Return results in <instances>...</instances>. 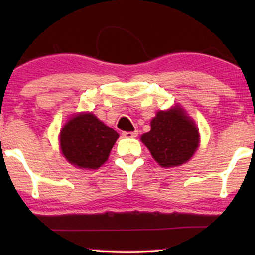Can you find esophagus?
<instances>
[{"mask_svg":"<svg viewBox=\"0 0 255 255\" xmlns=\"http://www.w3.org/2000/svg\"><path fill=\"white\" fill-rule=\"evenodd\" d=\"M123 137L125 138H135L138 135V131H133V132H123Z\"/></svg>","mask_w":255,"mask_h":255,"instance_id":"34e87169","label":"esophagus"}]
</instances>
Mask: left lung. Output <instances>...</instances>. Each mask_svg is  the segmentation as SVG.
Wrapping results in <instances>:
<instances>
[{
	"label": "left lung",
	"instance_id": "left-lung-1",
	"mask_svg": "<svg viewBox=\"0 0 255 255\" xmlns=\"http://www.w3.org/2000/svg\"><path fill=\"white\" fill-rule=\"evenodd\" d=\"M151 128L141 141L160 166H180L194 155L200 141L198 130L181 108L158 111Z\"/></svg>",
	"mask_w": 255,
	"mask_h": 255
}]
</instances>
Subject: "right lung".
I'll return each mask as SVG.
<instances>
[{
	"instance_id": "1",
	"label": "right lung",
	"mask_w": 255,
	"mask_h": 255,
	"mask_svg": "<svg viewBox=\"0 0 255 255\" xmlns=\"http://www.w3.org/2000/svg\"><path fill=\"white\" fill-rule=\"evenodd\" d=\"M117 138V132L93 114H79L62 128L60 147L72 165L96 169L107 161Z\"/></svg>"
}]
</instances>
